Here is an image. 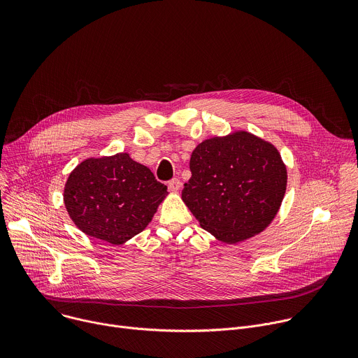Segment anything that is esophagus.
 Returning a JSON list of instances; mask_svg holds the SVG:
<instances>
[{"instance_id":"1","label":"esophagus","mask_w":358,"mask_h":358,"mask_svg":"<svg viewBox=\"0 0 358 358\" xmlns=\"http://www.w3.org/2000/svg\"><path fill=\"white\" fill-rule=\"evenodd\" d=\"M169 188L173 192H178L181 188V181L178 178H173L171 181H169Z\"/></svg>"}]
</instances>
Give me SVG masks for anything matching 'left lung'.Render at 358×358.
Returning a JSON list of instances; mask_svg holds the SVG:
<instances>
[{
  "label": "left lung",
  "mask_w": 358,
  "mask_h": 358,
  "mask_svg": "<svg viewBox=\"0 0 358 358\" xmlns=\"http://www.w3.org/2000/svg\"><path fill=\"white\" fill-rule=\"evenodd\" d=\"M182 201L202 229L235 245L264 232L287 187L279 150L246 130L201 141L191 152Z\"/></svg>",
  "instance_id": "1"
}]
</instances>
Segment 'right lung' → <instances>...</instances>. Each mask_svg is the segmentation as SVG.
<instances>
[{
  "instance_id": "right-lung-1",
  "label": "right lung",
  "mask_w": 358,
  "mask_h": 358,
  "mask_svg": "<svg viewBox=\"0 0 358 358\" xmlns=\"http://www.w3.org/2000/svg\"><path fill=\"white\" fill-rule=\"evenodd\" d=\"M167 194L148 167L117 152L78 164L65 182L64 202L83 234L123 245L151 222Z\"/></svg>"
}]
</instances>
